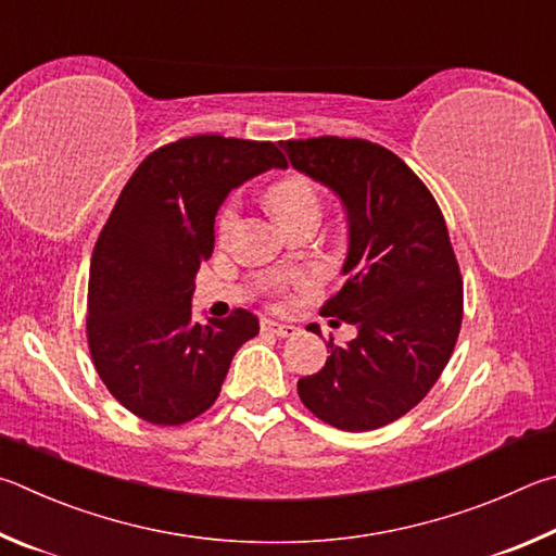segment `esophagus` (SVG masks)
I'll return each mask as SVG.
<instances>
[{
	"label": "esophagus",
	"mask_w": 556,
	"mask_h": 556,
	"mask_svg": "<svg viewBox=\"0 0 556 556\" xmlns=\"http://www.w3.org/2000/svg\"><path fill=\"white\" fill-rule=\"evenodd\" d=\"M261 329L268 334H276V337H293L298 332V327L293 325H280V323H270V319H263Z\"/></svg>",
	"instance_id": "obj_1"
}]
</instances>
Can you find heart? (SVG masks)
<instances>
[{"instance_id":"heart-1","label":"heart","mask_w":556,"mask_h":556,"mask_svg":"<svg viewBox=\"0 0 556 556\" xmlns=\"http://www.w3.org/2000/svg\"><path fill=\"white\" fill-rule=\"evenodd\" d=\"M268 207L276 214L280 224H288L303 214H319V190L317 185L305 178V175H288V178L276 180L268 188ZM233 219H237V204L227 202L217 214V237L227 239ZM305 273H286L268 280L270 293H288V290H305L309 288Z\"/></svg>"}]
</instances>
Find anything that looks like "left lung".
Listing matches in <instances>:
<instances>
[{"mask_svg": "<svg viewBox=\"0 0 556 556\" xmlns=\"http://www.w3.org/2000/svg\"><path fill=\"white\" fill-rule=\"evenodd\" d=\"M293 168L342 198L346 283L323 305L358 337L329 339L327 364L298 381L300 401L344 432L378 430L430 393L456 346L464 283L440 204L403 159L366 139L280 141Z\"/></svg>", "mask_w": 556, "mask_h": 556, "instance_id": "8db88e82", "label": "left lung"}]
</instances>
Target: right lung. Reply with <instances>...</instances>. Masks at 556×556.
Segmentation results:
<instances>
[{"mask_svg":"<svg viewBox=\"0 0 556 556\" xmlns=\"http://www.w3.org/2000/svg\"><path fill=\"white\" fill-rule=\"evenodd\" d=\"M276 143L185 136L146 155L97 237L87 346L116 401L151 425H185L217 401L237 349L258 334L249 309L192 323L200 263L212 256L224 198L268 168Z\"/></svg>","mask_w":556,"mask_h":556,"instance_id":"1","label":"right lung"}]
</instances>
